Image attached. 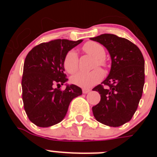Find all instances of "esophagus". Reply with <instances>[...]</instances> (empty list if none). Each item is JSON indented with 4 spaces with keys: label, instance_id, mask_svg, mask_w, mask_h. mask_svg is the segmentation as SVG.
I'll use <instances>...</instances> for the list:
<instances>
[{
    "label": "esophagus",
    "instance_id": "esophagus-1",
    "mask_svg": "<svg viewBox=\"0 0 157 157\" xmlns=\"http://www.w3.org/2000/svg\"><path fill=\"white\" fill-rule=\"evenodd\" d=\"M90 91V90L88 88H83L82 89V93L83 94H88L89 92Z\"/></svg>",
    "mask_w": 157,
    "mask_h": 157
}]
</instances>
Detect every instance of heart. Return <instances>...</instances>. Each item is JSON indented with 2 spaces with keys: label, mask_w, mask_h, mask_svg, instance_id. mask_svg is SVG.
<instances>
[{
  "label": "heart",
  "mask_w": 157,
  "mask_h": 157,
  "mask_svg": "<svg viewBox=\"0 0 157 157\" xmlns=\"http://www.w3.org/2000/svg\"><path fill=\"white\" fill-rule=\"evenodd\" d=\"M82 50L86 53L94 57L93 67H106L108 65L105 59V48L100 43L96 41H87L82 46ZM65 71L69 74H73L77 71L78 67V56L77 52L71 49L65 54L63 60ZM103 78V73L99 68H95L91 71H79L72 76L71 81L73 84L83 88H89L98 83Z\"/></svg>",
  "instance_id": "obj_1"
}]
</instances>
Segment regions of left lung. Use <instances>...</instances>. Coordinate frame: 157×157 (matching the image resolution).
<instances>
[{
	"label": "left lung",
	"instance_id": "left-lung-1",
	"mask_svg": "<svg viewBox=\"0 0 157 157\" xmlns=\"http://www.w3.org/2000/svg\"><path fill=\"white\" fill-rule=\"evenodd\" d=\"M91 40L108 49L112 67L106 79L93 89L101 101L92 108L95 119L109 127H120L131 120L138 109L145 83V60L138 46L115 34H104Z\"/></svg>",
	"mask_w": 157,
	"mask_h": 157
}]
</instances>
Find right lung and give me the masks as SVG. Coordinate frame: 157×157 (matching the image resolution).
<instances>
[{
    "instance_id": "1",
    "label": "right lung",
    "mask_w": 157,
    "mask_h": 157,
    "mask_svg": "<svg viewBox=\"0 0 157 157\" xmlns=\"http://www.w3.org/2000/svg\"><path fill=\"white\" fill-rule=\"evenodd\" d=\"M82 41L52 40L36 45L27 54L23 65L22 96L29 120L37 127H48L61 122L71 101L82 94L75 85L67 86L63 90L58 88L67 81L63 65L65 54Z\"/></svg>"
}]
</instances>
